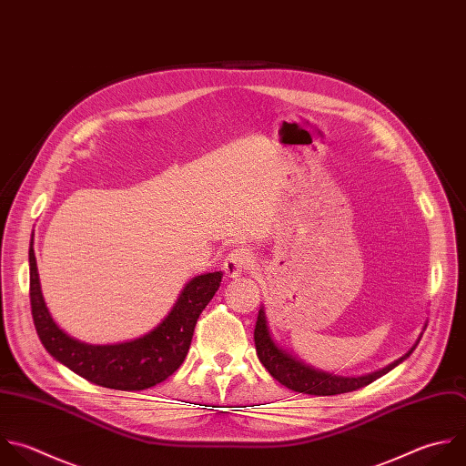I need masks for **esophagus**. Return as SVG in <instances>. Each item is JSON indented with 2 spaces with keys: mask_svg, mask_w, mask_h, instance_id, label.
I'll return each instance as SVG.
<instances>
[{
  "mask_svg": "<svg viewBox=\"0 0 466 466\" xmlns=\"http://www.w3.org/2000/svg\"><path fill=\"white\" fill-rule=\"evenodd\" d=\"M253 264L251 253L244 248H235L224 260V271L228 277L235 279L238 275H242L246 269H249Z\"/></svg>",
  "mask_w": 466,
  "mask_h": 466,
  "instance_id": "obj_1",
  "label": "esophagus"
}]
</instances>
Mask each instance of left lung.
Returning <instances> with one entry per match:
<instances>
[{"label":"left lung","mask_w":466,"mask_h":466,"mask_svg":"<svg viewBox=\"0 0 466 466\" xmlns=\"http://www.w3.org/2000/svg\"><path fill=\"white\" fill-rule=\"evenodd\" d=\"M415 346L404 357L397 359L395 362H391L390 366H386L379 371H373V373H368L362 377H340V375L315 370V368L300 362L299 359H295L282 348H279V344L269 335L264 306L258 309V317H257V324H255V348H257V355H258L260 362L264 364V368L271 373L273 379H277L286 388L299 391V393H309V395H339V393H348V391L364 388L370 382L382 377L384 373H388L390 370H393L406 357H410V353L415 350Z\"/></svg>","instance_id":"left-lung-1"}]
</instances>
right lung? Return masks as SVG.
<instances>
[{"mask_svg":"<svg viewBox=\"0 0 466 466\" xmlns=\"http://www.w3.org/2000/svg\"><path fill=\"white\" fill-rule=\"evenodd\" d=\"M29 266L31 309L44 348L80 377L124 391L151 388L180 368L189 351L197 320L222 282V271L191 279L173 309L153 331L129 342L96 346L73 339L51 317L40 288L33 242Z\"/></svg>","mask_w":466,"mask_h":466,"instance_id":"obj_1","label":"right lung"}]
</instances>
